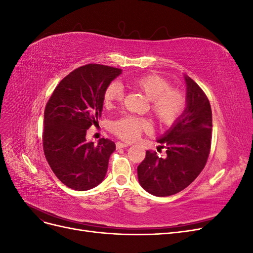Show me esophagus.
Listing matches in <instances>:
<instances>
[{
    "label": "esophagus",
    "instance_id": "esophagus-1",
    "mask_svg": "<svg viewBox=\"0 0 253 253\" xmlns=\"http://www.w3.org/2000/svg\"><path fill=\"white\" fill-rule=\"evenodd\" d=\"M129 144L127 143H124V142H116V148L117 149H122V148H126L128 147Z\"/></svg>",
    "mask_w": 253,
    "mask_h": 253
}]
</instances>
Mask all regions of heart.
I'll list each match as a JSON object with an SVG mask.
<instances>
[{
	"label": "heart",
	"instance_id": "b5f03b06",
	"mask_svg": "<svg viewBox=\"0 0 253 253\" xmlns=\"http://www.w3.org/2000/svg\"><path fill=\"white\" fill-rule=\"evenodd\" d=\"M133 88L141 91L150 101V111L160 125L171 126L186 108V96L181 90L171 87L170 82L162 76L151 74L128 81ZM124 98V88L113 82L105 88L103 101L105 106H113ZM150 122L134 116H126L113 122L112 131L119 138L133 141L150 129Z\"/></svg>",
	"mask_w": 253,
	"mask_h": 253
}]
</instances>
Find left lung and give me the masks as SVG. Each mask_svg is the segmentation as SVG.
<instances>
[{"label": "left lung", "instance_id": "left-lung-1", "mask_svg": "<svg viewBox=\"0 0 253 253\" xmlns=\"http://www.w3.org/2000/svg\"><path fill=\"white\" fill-rule=\"evenodd\" d=\"M187 105L180 117L157 141L166 156L147 151L137 168L140 186L155 196H170L192 182L206 166L212 138L211 105L203 89L185 76Z\"/></svg>", "mask_w": 253, "mask_h": 253}]
</instances>
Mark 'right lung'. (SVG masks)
<instances>
[{
    "instance_id": "add662e5",
    "label": "right lung",
    "mask_w": 253,
    "mask_h": 253,
    "mask_svg": "<svg viewBox=\"0 0 253 253\" xmlns=\"http://www.w3.org/2000/svg\"><path fill=\"white\" fill-rule=\"evenodd\" d=\"M120 68L86 64L61 80L44 111L43 150L52 172L68 188L93 189L108 171L116 149L114 141H86V131L98 124L103 109V94L121 74Z\"/></svg>"
}]
</instances>
